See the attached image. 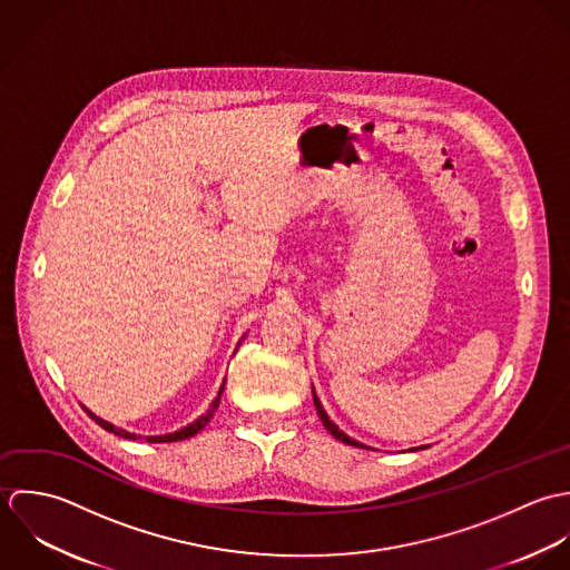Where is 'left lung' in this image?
Listing matches in <instances>:
<instances>
[{
  "mask_svg": "<svg viewBox=\"0 0 570 570\" xmlns=\"http://www.w3.org/2000/svg\"><path fill=\"white\" fill-rule=\"evenodd\" d=\"M313 399H315V407H317V414H320V419H322V423H324V428H326V430H328V432H331V434H333V436H335V439H337V441H342V443H345V445H354V448H363V445H361V443H356V441H352V439H350V436H345V434H343L342 430H340V428H337V425H335V423H333V421H331V419H328V414H326V412H324V407H322V401H320V399H317V394H313Z\"/></svg>",
  "mask_w": 570,
  "mask_h": 570,
  "instance_id": "obj_1",
  "label": "left lung"
}]
</instances>
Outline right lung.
Listing matches in <instances>:
<instances>
[{
  "mask_svg": "<svg viewBox=\"0 0 570 570\" xmlns=\"http://www.w3.org/2000/svg\"><path fill=\"white\" fill-rule=\"evenodd\" d=\"M223 390H225V385L220 387V392H218V396H216V401L212 403V407H209V412L207 414H203L198 421H194L191 425H187L185 430H180V432H174V434H165V436H147V441L149 443H176V441H185V439H191V436H196L198 432H203L205 430V425L214 419V412L218 410V405H220V396H223ZM86 412H88V416L95 421V423H99L104 430H108V432H112L116 436H122V439H136V434H129V432H125V430H118L115 428L112 423H108V421H104V419H99V416H95L88 407H83Z\"/></svg>",
  "mask_w": 570,
  "mask_h": 570,
  "instance_id": "obj_1",
  "label": "right lung"
}]
</instances>
